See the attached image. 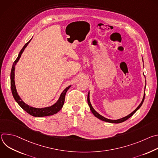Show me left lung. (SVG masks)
I'll return each instance as SVG.
<instances>
[{
    "label": "left lung",
    "mask_w": 158,
    "mask_h": 158,
    "mask_svg": "<svg viewBox=\"0 0 158 158\" xmlns=\"http://www.w3.org/2000/svg\"><path fill=\"white\" fill-rule=\"evenodd\" d=\"M145 87H146V86H145ZM144 98H145V92H144V97H143V100H142V102H141V104L138 106V107L136 109H135L133 112H132L131 114H129L128 116H126V117H124V118H121V119H118V120H111V119H107V118L103 117L102 116L100 115L99 113H98V112H97L94 109V108L93 107V106H92L91 102H90V100H89V93H88V96H87V102H88V104H89V106L90 109H91V112H93V114L96 118H98V119H101V120H102V121H106V122L110 123H123V122L126 121V120L128 119L129 118H131V117L135 113V112H136L141 107V106H142V104H143V102H144Z\"/></svg>",
    "instance_id": "left-lung-1"
}]
</instances>
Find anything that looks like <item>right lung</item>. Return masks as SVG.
<instances>
[{
  "instance_id": "obj_1",
  "label": "right lung",
  "mask_w": 158,
  "mask_h": 158,
  "mask_svg": "<svg viewBox=\"0 0 158 158\" xmlns=\"http://www.w3.org/2000/svg\"><path fill=\"white\" fill-rule=\"evenodd\" d=\"M30 41H29L24 45V46L20 51L17 58L15 59V60L14 61V62L12 65V70H11V73H10V87H11L12 93L14 99L18 103V104L30 115L34 116V117H44V116H51L54 114H56L57 112H58L62 109V107L64 105V103L65 96L66 92L67 91V90L69 89V87H71V85H69L67 87H66L64 90L63 92L61 93L60 98H59V100L57 101V102L50 107H44V108H35V107H32L27 104H26V103H24L23 101H22V100L20 99L19 96L18 95L17 91H16V88H15V81H14L15 65H16V64L18 62V60H19L22 52H24L25 48L27 47V46L29 44Z\"/></svg>"
}]
</instances>
